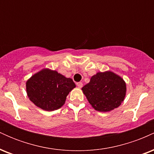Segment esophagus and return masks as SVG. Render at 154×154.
I'll use <instances>...</instances> for the list:
<instances>
[{"label":"esophagus","instance_id":"1","mask_svg":"<svg viewBox=\"0 0 154 154\" xmlns=\"http://www.w3.org/2000/svg\"><path fill=\"white\" fill-rule=\"evenodd\" d=\"M77 87H78L79 88H81L83 86V84H82V82H77Z\"/></svg>","mask_w":154,"mask_h":154}]
</instances>
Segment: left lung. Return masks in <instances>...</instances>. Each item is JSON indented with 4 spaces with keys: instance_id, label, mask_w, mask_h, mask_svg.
<instances>
[{
    "instance_id": "left-lung-1",
    "label": "left lung",
    "mask_w": 154,
    "mask_h": 154,
    "mask_svg": "<svg viewBox=\"0 0 154 154\" xmlns=\"http://www.w3.org/2000/svg\"><path fill=\"white\" fill-rule=\"evenodd\" d=\"M82 91L92 107L107 112L119 107L126 95V82L111 71L97 72Z\"/></svg>"
}]
</instances>
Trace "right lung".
I'll use <instances>...</instances> for the list:
<instances>
[{
    "label": "right lung",
    "instance_id": "obj_1",
    "mask_svg": "<svg viewBox=\"0 0 154 154\" xmlns=\"http://www.w3.org/2000/svg\"><path fill=\"white\" fill-rule=\"evenodd\" d=\"M75 87L71 78L48 68L34 74L26 82L28 98L35 106L47 111L60 109Z\"/></svg>",
    "mask_w": 154,
    "mask_h": 154
}]
</instances>
